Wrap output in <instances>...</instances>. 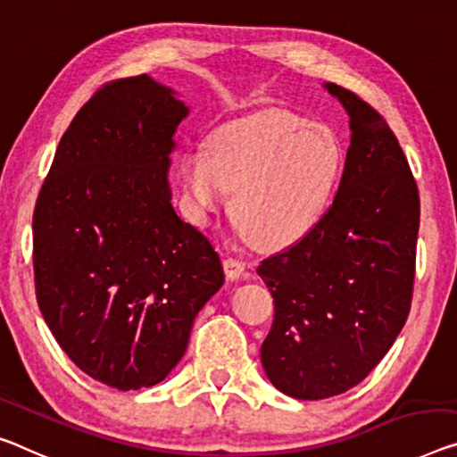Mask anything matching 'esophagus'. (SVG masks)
I'll list each match as a JSON object with an SVG mask.
<instances>
[{
  "instance_id": "34e87169",
  "label": "esophagus",
  "mask_w": 457,
  "mask_h": 457,
  "mask_svg": "<svg viewBox=\"0 0 457 457\" xmlns=\"http://www.w3.org/2000/svg\"><path fill=\"white\" fill-rule=\"evenodd\" d=\"M222 268H224V273H227L228 279H238L245 276V263L238 262V259L227 257L222 262Z\"/></svg>"
}]
</instances>
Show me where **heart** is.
I'll return each instance as SVG.
<instances>
[{"label": "heart", "mask_w": 457, "mask_h": 457, "mask_svg": "<svg viewBox=\"0 0 457 457\" xmlns=\"http://www.w3.org/2000/svg\"><path fill=\"white\" fill-rule=\"evenodd\" d=\"M341 167V145L325 126L290 112H262L219 126L206 146L187 149L178 175L195 222L222 208L233 189L230 214L238 237L282 249L320 222Z\"/></svg>", "instance_id": "heart-1"}]
</instances>
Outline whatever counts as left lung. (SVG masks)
Segmentation results:
<instances>
[{"instance_id":"obj_1","label":"left lung","mask_w":457,"mask_h":457,"mask_svg":"<svg viewBox=\"0 0 457 457\" xmlns=\"http://www.w3.org/2000/svg\"><path fill=\"white\" fill-rule=\"evenodd\" d=\"M322 87L349 116L339 189L311 233L257 268L276 304L265 376L300 400L343 395L388 353L411 311L420 216L390 126L351 91Z\"/></svg>"}]
</instances>
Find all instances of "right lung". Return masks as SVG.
<instances>
[{"label": "right lung", "instance_id": "right-lung-1", "mask_svg": "<svg viewBox=\"0 0 457 457\" xmlns=\"http://www.w3.org/2000/svg\"><path fill=\"white\" fill-rule=\"evenodd\" d=\"M187 114L149 75L104 86L62 135L34 208L42 319L77 368L124 392L170 376L224 284L219 253L171 204Z\"/></svg>", "mask_w": 457, "mask_h": 457}]
</instances>
